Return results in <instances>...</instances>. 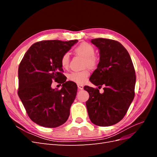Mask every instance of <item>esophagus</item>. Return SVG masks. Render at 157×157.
<instances>
[{"label": "esophagus", "instance_id": "34e87169", "mask_svg": "<svg viewBox=\"0 0 157 157\" xmlns=\"http://www.w3.org/2000/svg\"><path fill=\"white\" fill-rule=\"evenodd\" d=\"M77 86H78V88L79 90H82V89H83V88H84L83 85H82V84H77Z\"/></svg>", "mask_w": 157, "mask_h": 157}]
</instances>
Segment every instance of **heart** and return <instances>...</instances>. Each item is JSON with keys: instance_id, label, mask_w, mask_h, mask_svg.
I'll return each mask as SVG.
<instances>
[{"instance_id": "b5f03b06", "label": "heart", "mask_w": 157, "mask_h": 157, "mask_svg": "<svg viewBox=\"0 0 157 157\" xmlns=\"http://www.w3.org/2000/svg\"><path fill=\"white\" fill-rule=\"evenodd\" d=\"M76 53L81 55L85 58V66L90 68H94L98 64V59L95 56V49L94 47L86 42H82L75 49ZM70 56L69 53H65L61 58V64L63 68H67L69 65ZM90 75L88 69L80 71H73L68 75L70 80L78 84H83L86 82Z\"/></svg>"}]
</instances>
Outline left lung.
I'll list each match as a JSON object with an SVG mask.
<instances>
[{"label": "left lung", "mask_w": 157, "mask_h": 157, "mask_svg": "<svg viewBox=\"0 0 157 157\" xmlns=\"http://www.w3.org/2000/svg\"><path fill=\"white\" fill-rule=\"evenodd\" d=\"M99 50V62L90 78L98 88L85 86L89 99L86 105L90 121L99 126H109L121 121L134 98L135 69L126 49L118 41L92 39Z\"/></svg>", "instance_id": "1"}]
</instances>
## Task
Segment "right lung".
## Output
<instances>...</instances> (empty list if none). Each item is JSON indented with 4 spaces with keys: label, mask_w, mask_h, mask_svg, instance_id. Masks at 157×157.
<instances>
[{
    "label": "right lung",
    "mask_w": 157,
    "mask_h": 157,
    "mask_svg": "<svg viewBox=\"0 0 157 157\" xmlns=\"http://www.w3.org/2000/svg\"><path fill=\"white\" fill-rule=\"evenodd\" d=\"M77 42L51 40L36 42L27 51L19 65L18 96L31 121L41 126H59L69 117L77 86L66 80L61 58ZM53 79L63 84L60 90L51 88Z\"/></svg>",
    "instance_id": "obj_1"
}]
</instances>
